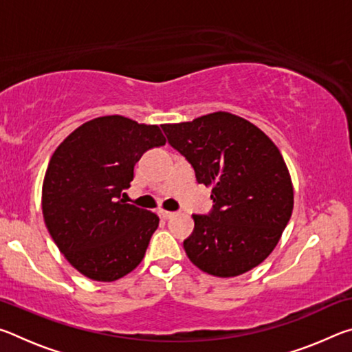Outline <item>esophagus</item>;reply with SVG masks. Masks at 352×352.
<instances>
[{"instance_id": "34e87169", "label": "esophagus", "mask_w": 352, "mask_h": 352, "mask_svg": "<svg viewBox=\"0 0 352 352\" xmlns=\"http://www.w3.org/2000/svg\"><path fill=\"white\" fill-rule=\"evenodd\" d=\"M160 216H162L163 219H172L174 216H177V212L166 211V210H160Z\"/></svg>"}]
</instances>
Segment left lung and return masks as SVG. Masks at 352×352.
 Instances as JSON below:
<instances>
[{"label":"left lung","mask_w":352,"mask_h":352,"mask_svg":"<svg viewBox=\"0 0 352 352\" xmlns=\"http://www.w3.org/2000/svg\"><path fill=\"white\" fill-rule=\"evenodd\" d=\"M162 127L197 182L212 188L211 214H194V231L183 242L189 261L219 278L258 267L278 245L294 210V184L275 142L228 111Z\"/></svg>","instance_id":"obj_1"}]
</instances>
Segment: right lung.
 Instances as JSON below:
<instances>
[{
	"label": "right lung",
	"instance_id": "obj_1",
	"mask_svg": "<svg viewBox=\"0 0 352 352\" xmlns=\"http://www.w3.org/2000/svg\"><path fill=\"white\" fill-rule=\"evenodd\" d=\"M164 144L158 126L110 115L82 124L52 153L41 211L57 248L83 276L116 281L144 258L160 219L121 194L141 155Z\"/></svg>",
	"mask_w": 352,
	"mask_h": 352
}]
</instances>
